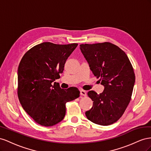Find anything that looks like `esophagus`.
Segmentation results:
<instances>
[{"label":"esophagus","mask_w":151,"mask_h":151,"mask_svg":"<svg viewBox=\"0 0 151 151\" xmlns=\"http://www.w3.org/2000/svg\"><path fill=\"white\" fill-rule=\"evenodd\" d=\"M80 95H81V96H87V92H86L85 90H80Z\"/></svg>","instance_id":"1"}]
</instances>
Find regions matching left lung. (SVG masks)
Wrapping results in <instances>:
<instances>
[{"mask_svg":"<svg viewBox=\"0 0 151 151\" xmlns=\"http://www.w3.org/2000/svg\"><path fill=\"white\" fill-rule=\"evenodd\" d=\"M80 47L90 70L104 87L99 94L88 92L93 106L85 115L94 123L110 125L122 117L131 100L135 81L132 64L123 50L109 42Z\"/></svg>","mask_w":151,"mask_h":151,"instance_id":"obj_1","label":"left lung"}]
</instances>
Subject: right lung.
<instances>
[{"label": "right lung", "instance_id": "obj_1", "mask_svg": "<svg viewBox=\"0 0 151 151\" xmlns=\"http://www.w3.org/2000/svg\"><path fill=\"white\" fill-rule=\"evenodd\" d=\"M78 44L43 42L34 46L21 59L18 70L20 104L42 126L58 123L66 114V103L80 96L76 87L63 89L54 81L60 78L64 64Z\"/></svg>", "mask_w": 151, "mask_h": 151}]
</instances>
